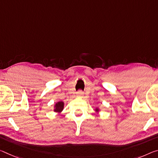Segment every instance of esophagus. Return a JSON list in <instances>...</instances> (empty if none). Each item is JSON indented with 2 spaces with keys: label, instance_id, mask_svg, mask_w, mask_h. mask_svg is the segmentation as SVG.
<instances>
[{
  "label": "esophagus",
  "instance_id": "obj_1",
  "mask_svg": "<svg viewBox=\"0 0 158 158\" xmlns=\"http://www.w3.org/2000/svg\"><path fill=\"white\" fill-rule=\"evenodd\" d=\"M83 95H84L83 92L81 91H79L78 93H77V97H78V98H82Z\"/></svg>",
  "mask_w": 158,
  "mask_h": 158
}]
</instances>
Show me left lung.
<instances>
[{
    "label": "left lung",
    "instance_id": "left-lung-1",
    "mask_svg": "<svg viewBox=\"0 0 158 158\" xmlns=\"http://www.w3.org/2000/svg\"><path fill=\"white\" fill-rule=\"evenodd\" d=\"M95 111H96V112H97V113H100V112H101V110H100V108L98 107H96V108H95Z\"/></svg>",
    "mask_w": 158,
    "mask_h": 158
}]
</instances>
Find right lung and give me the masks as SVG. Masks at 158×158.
I'll return each instance as SVG.
<instances>
[{
	"instance_id": "obj_1",
	"label": "right lung",
	"mask_w": 158,
	"mask_h": 158,
	"mask_svg": "<svg viewBox=\"0 0 158 158\" xmlns=\"http://www.w3.org/2000/svg\"><path fill=\"white\" fill-rule=\"evenodd\" d=\"M64 102L63 101H58L54 105L53 111L57 114H60L64 109Z\"/></svg>"
}]
</instances>
